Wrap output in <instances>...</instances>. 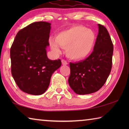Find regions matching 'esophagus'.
Instances as JSON below:
<instances>
[{"mask_svg":"<svg viewBox=\"0 0 129 129\" xmlns=\"http://www.w3.org/2000/svg\"><path fill=\"white\" fill-rule=\"evenodd\" d=\"M61 62H62V65H68V62L66 60H61Z\"/></svg>","mask_w":129,"mask_h":129,"instance_id":"34e87169","label":"esophagus"}]
</instances>
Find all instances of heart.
<instances>
[{
	"instance_id": "1",
	"label": "heart",
	"mask_w": 129,
	"mask_h": 129,
	"mask_svg": "<svg viewBox=\"0 0 129 129\" xmlns=\"http://www.w3.org/2000/svg\"><path fill=\"white\" fill-rule=\"evenodd\" d=\"M95 35L92 30L83 25H75L62 30L49 40L52 51L56 54L61 53V47L66 49L69 58L81 60L87 57L93 51L95 42Z\"/></svg>"
}]
</instances>
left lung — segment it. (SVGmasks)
I'll return each mask as SVG.
<instances>
[{"label": "left lung", "instance_id": "8db88e82", "mask_svg": "<svg viewBox=\"0 0 129 129\" xmlns=\"http://www.w3.org/2000/svg\"><path fill=\"white\" fill-rule=\"evenodd\" d=\"M99 25V34L90 56L84 60L70 62L69 86L78 94L94 93L105 84L112 70L113 44L106 28Z\"/></svg>", "mask_w": 129, "mask_h": 129}]
</instances>
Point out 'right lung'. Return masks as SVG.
Wrapping results in <instances>:
<instances>
[{
    "label": "right lung",
    "instance_id": "1",
    "mask_svg": "<svg viewBox=\"0 0 129 129\" xmlns=\"http://www.w3.org/2000/svg\"><path fill=\"white\" fill-rule=\"evenodd\" d=\"M51 24L38 21L27 25L17 32L11 47L12 77L20 90L30 94L44 93L52 75L61 65L60 59L47 57Z\"/></svg>",
    "mask_w": 129,
    "mask_h": 129
}]
</instances>
